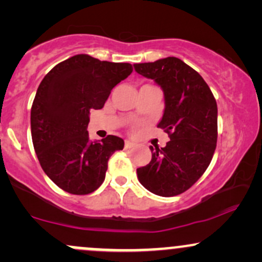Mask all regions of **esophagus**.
Wrapping results in <instances>:
<instances>
[{
    "mask_svg": "<svg viewBox=\"0 0 262 262\" xmlns=\"http://www.w3.org/2000/svg\"><path fill=\"white\" fill-rule=\"evenodd\" d=\"M133 146H134V143H132V141H129V140H125V148L132 149Z\"/></svg>",
    "mask_w": 262,
    "mask_h": 262,
    "instance_id": "obj_1",
    "label": "esophagus"
}]
</instances>
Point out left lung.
I'll return each mask as SVG.
<instances>
[{"mask_svg": "<svg viewBox=\"0 0 262 262\" xmlns=\"http://www.w3.org/2000/svg\"><path fill=\"white\" fill-rule=\"evenodd\" d=\"M134 70L161 87L165 108L158 127L170 137L164 148L150 146L151 161L137 169L138 180L158 196H177L209 166L217 146V102L202 76L175 56L134 64Z\"/></svg>", "mask_w": 262, "mask_h": 262, "instance_id": "1", "label": "left lung"}]
</instances>
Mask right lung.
Here are the masks:
<instances>
[{"label": "right lung", "mask_w": 262, "mask_h": 262, "mask_svg": "<svg viewBox=\"0 0 262 262\" xmlns=\"http://www.w3.org/2000/svg\"><path fill=\"white\" fill-rule=\"evenodd\" d=\"M133 71L128 62H110L79 54L54 66L39 85L31 110L32 140L41 169L73 194L96 191L108 160L124 141L116 135L90 140V111L101 110L116 85Z\"/></svg>", "instance_id": "1"}]
</instances>
